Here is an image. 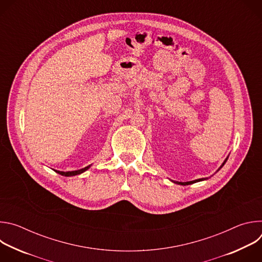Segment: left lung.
Wrapping results in <instances>:
<instances>
[{"label":"left lung","mask_w":262,"mask_h":262,"mask_svg":"<svg viewBox=\"0 0 262 262\" xmlns=\"http://www.w3.org/2000/svg\"><path fill=\"white\" fill-rule=\"evenodd\" d=\"M226 161H227V159L225 160V162L223 163V165L221 166V168L224 166V164L226 163ZM220 170V169H219ZM201 180H204L203 178H201V179H196V180H193V181H186V182H178V181H174L175 183H177V184H181V185H188V184H192V183H195V182H198V181H201Z\"/></svg>","instance_id":"8db88e82"}]
</instances>
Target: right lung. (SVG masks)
<instances>
[{"label": "right lung", "instance_id": "1", "mask_svg": "<svg viewBox=\"0 0 262 262\" xmlns=\"http://www.w3.org/2000/svg\"><path fill=\"white\" fill-rule=\"evenodd\" d=\"M89 167H90V166H87V167H85V168H83V169H80V170H77V171L62 172V171H57V170H56V172H57V173H59V174H61V175H63V176H74V175H78V174H81V173L85 172L86 170H88V169H89Z\"/></svg>", "mask_w": 262, "mask_h": 262}]
</instances>
